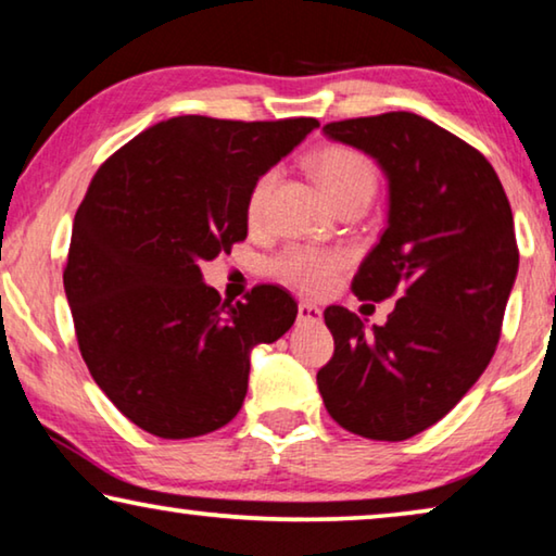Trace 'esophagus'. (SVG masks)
I'll use <instances>...</instances> for the list:
<instances>
[{"label": "esophagus", "instance_id": "esophagus-1", "mask_svg": "<svg viewBox=\"0 0 556 556\" xmlns=\"http://www.w3.org/2000/svg\"><path fill=\"white\" fill-rule=\"evenodd\" d=\"M296 317H300V321H319L321 319V309L317 304L312 302H300V306H296Z\"/></svg>", "mask_w": 556, "mask_h": 556}]
</instances>
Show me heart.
Here are the masks:
<instances>
[{
  "instance_id": "heart-1",
  "label": "heart",
  "mask_w": 556,
  "mask_h": 556,
  "mask_svg": "<svg viewBox=\"0 0 556 556\" xmlns=\"http://www.w3.org/2000/svg\"><path fill=\"white\" fill-rule=\"evenodd\" d=\"M309 172L319 187L325 189L329 202L339 206L352 199L369 202L377 189V169L367 156L357 149L344 144L319 147L309 156ZM275 185V172H264L250 189L247 197V217L256 222L262 217L264 204ZM350 264V256L337 250H319V247H289L271 262V271L287 285H292L302 292L321 294L334 285L342 269Z\"/></svg>"
}]
</instances>
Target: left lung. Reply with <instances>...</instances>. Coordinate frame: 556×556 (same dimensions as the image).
I'll use <instances>...</instances> for the list:
<instances>
[{
  "label": "left lung",
  "instance_id": "8db88e82",
  "mask_svg": "<svg viewBox=\"0 0 556 556\" xmlns=\"http://www.w3.org/2000/svg\"><path fill=\"white\" fill-rule=\"evenodd\" d=\"M321 131L387 174V229L352 292L400 300L371 331L354 312L327 306L334 354L317 371L319 394L346 432L402 442L454 409L494 357L519 267L511 206L486 156L419 114Z\"/></svg>",
  "mask_w": 556,
  "mask_h": 556
}]
</instances>
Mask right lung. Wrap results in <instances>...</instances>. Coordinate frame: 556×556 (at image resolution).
<instances>
[{
  "mask_svg": "<svg viewBox=\"0 0 556 556\" xmlns=\"http://www.w3.org/2000/svg\"><path fill=\"white\" fill-rule=\"evenodd\" d=\"M319 127L312 117L154 124L97 169L74 214L64 292L81 359L124 417L162 439L225 427L250 352L294 325L287 289L222 302L199 264L247 239V197Z\"/></svg>",
  "mask_w": 556,
  "mask_h": 556,
  "instance_id": "1",
  "label": "right lung"
}]
</instances>
